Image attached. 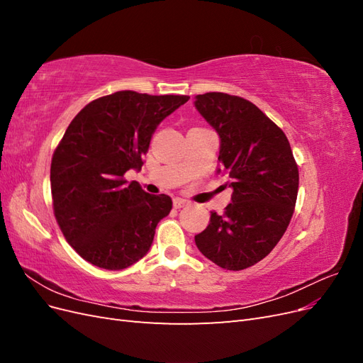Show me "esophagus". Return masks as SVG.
I'll return each mask as SVG.
<instances>
[{
	"label": "esophagus",
	"instance_id": "esophagus-1",
	"mask_svg": "<svg viewBox=\"0 0 363 363\" xmlns=\"http://www.w3.org/2000/svg\"><path fill=\"white\" fill-rule=\"evenodd\" d=\"M172 204H174L175 208H182V207H184V206H188V201L183 200V199H179V196H177V199L172 200Z\"/></svg>",
	"mask_w": 363,
	"mask_h": 363
}]
</instances>
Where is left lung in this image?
<instances>
[{
	"mask_svg": "<svg viewBox=\"0 0 363 363\" xmlns=\"http://www.w3.org/2000/svg\"><path fill=\"white\" fill-rule=\"evenodd\" d=\"M194 104L216 130V172L227 175L233 189L225 212H211L195 244L218 267L245 269L267 257L286 232L298 168L286 135L257 106L223 92L196 95Z\"/></svg>",
	"mask_w": 363,
	"mask_h": 363,
	"instance_id": "1",
	"label": "left lung"
}]
</instances>
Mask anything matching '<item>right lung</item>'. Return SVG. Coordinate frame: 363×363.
Returning <instances> with one entry per match:
<instances>
[{
	"mask_svg": "<svg viewBox=\"0 0 363 363\" xmlns=\"http://www.w3.org/2000/svg\"><path fill=\"white\" fill-rule=\"evenodd\" d=\"M188 100L119 91L84 106L65 131L51 160L54 215L68 244L92 265L124 269L151 248L172 200L150 195L124 174L140 171L157 125Z\"/></svg>",
	"mask_w": 363,
	"mask_h": 363,
	"instance_id": "add662e5",
	"label": "right lung"
}]
</instances>
